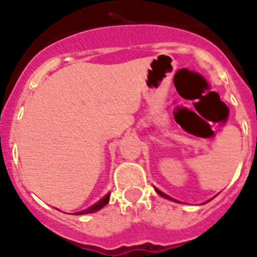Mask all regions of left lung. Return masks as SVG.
<instances>
[{
	"instance_id": "obj_1",
	"label": "left lung",
	"mask_w": 257,
	"mask_h": 257,
	"mask_svg": "<svg viewBox=\"0 0 257 257\" xmlns=\"http://www.w3.org/2000/svg\"><path fill=\"white\" fill-rule=\"evenodd\" d=\"M154 189H156V192L158 193V194H160L161 197H163V198H166V199H170V201H174V202H178V201H176V199L171 198V197H169V196H167V194H165V193H163V192H161V190H158V189H157V188H154Z\"/></svg>"
}]
</instances>
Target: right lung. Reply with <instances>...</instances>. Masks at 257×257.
Listing matches in <instances>:
<instances>
[{
	"mask_svg": "<svg viewBox=\"0 0 257 257\" xmlns=\"http://www.w3.org/2000/svg\"><path fill=\"white\" fill-rule=\"evenodd\" d=\"M109 197H110V193H108L105 197H103V198L100 199L99 202H96L95 205H92L91 207H88L87 210H83V211H79V212H76V215H85V213H94L96 212V211L101 210V208L104 207V206L106 205L109 202Z\"/></svg>",
	"mask_w": 257,
	"mask_h": 257,
	"instance_id": "1",
	"label": "right lung"
}]
</instances>
